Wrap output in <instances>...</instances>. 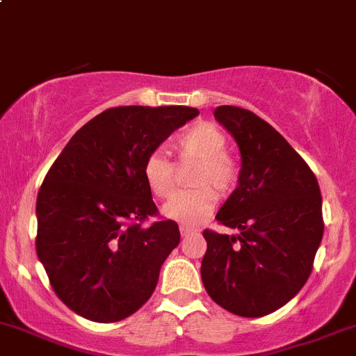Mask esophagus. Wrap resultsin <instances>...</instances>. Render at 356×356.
<instances>
[{
	"mask_svg": "<svg viewBox=\"0 0 356 356\" xmlns=\"http://www.w3.org/2000/svg\"><path fill=\"white\" fill-rule=\"evenodd\" d=\"M198 232L197 227H190V225H181V236H190V234Z\"/></svg>",
	"mask_w": 356,
	"mask_h": 356,
	"instance_id": "obj_1",
	"label": "esophagus"
}]
</instances>
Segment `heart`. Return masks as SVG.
<instances>
[{
  "label": "heart",
  "mask_w": 356,
  "mask_h": 356,
  "mask_svg": "<svg viewBox=\"0 0 356 356\" xmlns=\"http://www.w3.org/2000/svg\"><path fill=\"white\" fill-rule=\"evenodd\" d=\"M229 138L220 126L198 120L175 140L177 163L197 161L190 175L191 190L179 191L163 206V214L182 225H197L214 211L218 195L229 197L238 186L239 165L227 152ZM142 177L154 197H170L175 184V163L154 150L142 163Z\"/></svg>",
  "instance_id": "heart-1"
}]
</instances>
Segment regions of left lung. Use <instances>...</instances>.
<instances>
[{"mask_svg": "<svg viewBox=\"0 0 356 356\" xmlns=\"http://www.w3.org/2000/svg\"><path fill=\"white\" fill-rule=\"evenodd\" d=\"M214 117L241 150L239 186L218 211L238 236L204 230L202 282L220 307L262 318L305 286L323 239L318 179L305 159L254 111L218 106Z\"/></svg>", "mask_w": 356, "mask_h": 356, "instance_id": "obj_1", "label": "left lung"}]
</instances>
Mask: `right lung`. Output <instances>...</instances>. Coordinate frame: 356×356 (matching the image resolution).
<instances>
[{
  "mask_svg": "<svg viewBox=\"0 0 356 356\" xmlns=\"http://www.w3.org/2000/svg\"><path fill=\"white\" fill-rule=\"evenodd\" d=\"M197 115L190 106L110 108L51 165L37 197L35 246L56 296L81 318L122 321L154 293L181 232L159 216L142 163Z\"/></svg>",
  "mask_w": 356,
  "mask_h": 356,
  "instance_id": "add662e5",
  "label": "right lung"
}]
</instances>
